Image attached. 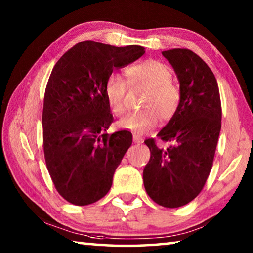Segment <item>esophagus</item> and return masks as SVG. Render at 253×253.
I'll return each mask as SVG.
<instances>
[{
  "label": "esophagus",
  "instance_id": "esophagus-1",
  "mask_svg": "<svg viewBox=\"0 0 253 253\" xmlns=\"http://www.w3.org/2000/svg\"><path fill=\"white\" fill-rule=\"evenodd\" d=\"M132 139H134V143H136V144H143V142H144L143 137L139 134H136V132L132 135Z\"/></svg>",
  "mask_w": 253,
  "mask_h": 253
}]
</instances>
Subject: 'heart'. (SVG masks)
<instances>
[{"instance_id":"1","label":"heart","mask_w":253,"mask_h":253,"mask_svg":"<svg viewBox=\"0 0 253 253\" xmlns=\"http://www.w3.org/2000/svg\"><path fill=\"white\" fill-rule=\"evenodd\" d=\"M127 80L130 85L145 84L151 85L144 99L146 109L134 111L122 119V127L137 134L152 130L160 121L169 119L179 104V91L172 81V70L158 60H145L127 69ZM106 97L115 114L122 115L126 110L127 81L122 75L114 72L105 84Z\"/></svg>"}]
</instances>
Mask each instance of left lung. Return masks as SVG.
<instances>
[{
	"instance_id": "left-lung-1",
	"label": "left lung",
	"mask_w": 253,
	"mask_h": 253,
	"mask_svg": "<svg viewBox=\"0 0 253 253\" xmlns=\"http://www.w3.org/2000/svg\"><path fill=\"white\" fill-rule=\"evenodd\" d=\"M162 54L179 81V104L157 135L169 146L160 148L154 138L145 140L151 158L143 177L149 198L173 209L194 200L207 182L219 140L222 109L215 77L198 54L187 49Z\"/></svg>"
}]
</instances>
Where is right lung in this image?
Masks as SVG:
<instances>
[{
	"label": "right lung",
	"mask_w": 253,
	"mask_h": 253,
	"mask_svg": "<svg viewBox=\"0 0 253 253\" xmlns=\"http://www.w3.org/2000/svg\"><path fill=\"white\" fill-rule=\"evenodd\" d=\"M145 53L139 45L118 48L83 41L58 60L46 84L42 113L46 169L58 193L88 205L108 193L132 135L107 134L114 122L105 84L113 70Z\"/></svg>",
	"instance_id": "obj_1"
}]
</instances>
